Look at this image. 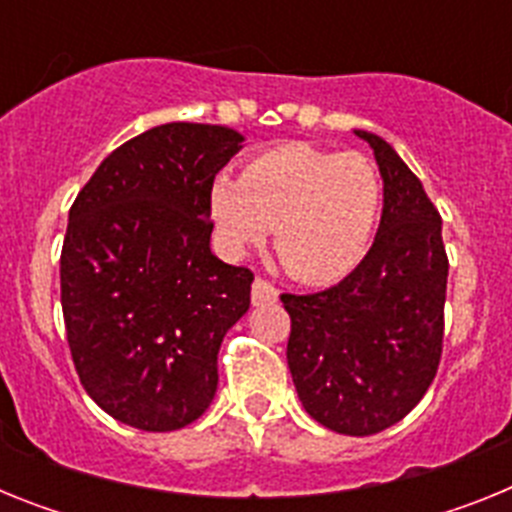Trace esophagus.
I'll use <instances>...</instances> for the list:
<instances>
[{"mask_svg":"<svg viewBox=\"0 0 512 512\" xmlns=\"http://www.w3.org/2000/svg\"><path fill=\"white\" fill-rule=\"evenodd\" d=\"M279 297V289L274 287L271 282H266L264 277H256L253 279V287H251V300L253 305H264V302H274Z\"/></svg>","mask_w":512,"mask_h":512,"instance_id":"34e87169","label":"esophagus"}]
</instances>
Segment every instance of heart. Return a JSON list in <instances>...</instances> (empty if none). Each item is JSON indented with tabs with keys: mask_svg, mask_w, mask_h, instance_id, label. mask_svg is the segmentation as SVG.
I'll return each mask as SVG.
<instances>
[{
	"mask_svg": "<svg viewBox=\"0 0 512 512\" xmlns=\"http://www.w3.org/2000/svg\"><path fill=\"white\" fill-rule=\"evenodd\" d=\"M382 200L384 184L372 158L284 143L248 158L238 182L217 176L210 212L235 256L264 243L274 228V251L289 277L330 284L364 259Z\"/></svg>",
	"mask_w": 512,
	"mask_h": 512,
	"instance_id": "b5f03b06",
	"label": "heart"
}]
</instances>
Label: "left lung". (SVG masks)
Listing matches in <instances>:
<instances>
[{
    "mask_svg": "<svg viewBox=\"0 0 512 512\" xmlns=\"http://www.w3.org/2000/svg\"><path fill=\"white\" fill-rule=\"evenodd\" d=\"M356 135L374 148L384 182L377 238L336 287L284 292L282 302L302 408L330 431L372 436L405 418L436 377L449 256L418 176L379 135Z\"/></svg>",
    "mask_w": 512,
    "mask_h": 512,
    "instance_id": "1",
    "label": "left lung"
}]
</instances>
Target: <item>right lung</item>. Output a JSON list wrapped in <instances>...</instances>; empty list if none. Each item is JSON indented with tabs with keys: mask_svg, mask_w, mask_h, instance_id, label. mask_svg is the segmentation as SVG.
Here are the masks:
<instances>
[{
	"mask_svg": "<svg viewBox=\"0 0 512 512\" xmlns=\"http://www.w3.org/2000/svg\"><path fill=\"white\" fill-rule=\"evenodd\" d=\"M223 125L169 122L104 158L69 210L61 307L84 390L140 431L194 423L253 271L210 251V189L241 148Z\"/></svg>",
	"mask_w": 512,
	"mask_h": 512,
	"instance_id": "right-lung-1",
	"label": "right lung"
}]
</instances>
